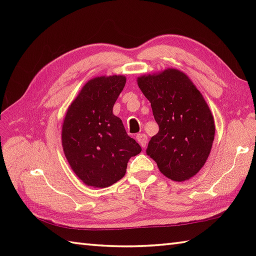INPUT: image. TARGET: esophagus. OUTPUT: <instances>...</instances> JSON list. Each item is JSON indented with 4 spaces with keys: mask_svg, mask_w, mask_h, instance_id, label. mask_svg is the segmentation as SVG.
Returning <instances> with one entry per match:
<instances>
[{
    "mask_svg": "<svg viewBox=\"0 0 256 256\" xmlns=\"http://www.w3.org/2000/svg\"><path fill=\"white\" fill-rule=\"evenodd\" d=\"M136 140H138V142L140 143V145L142 146V148H145L146 144H148V136H146V134H144V133L138 134Z\"/></svg>",
    "mask_w": 256,
    "mask_h": 256,
    "instance_id": "obj_1",
    "label": "esophagus"
}]
</instances>
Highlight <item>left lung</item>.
Instances as JSON below:
<instances>
[{
	"label": "left lung",
	"instance_id": "8db88e82",
	"mask_svg": "<svg viewBox=\"0 0 256 256\" xmlns=\"http://www.w3.org/2000/svg\"><path fill=\"white\" fill-rule=\"evenodd\" d=\"M138 84L160 126L146 154L172 180L184 182L194 176L208 158L216 132L202 94L176 69L143 76Z\"/></svg>",
	"mask_w": 256,
	"mask_h": 256
}]
</instances>
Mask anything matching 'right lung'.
Here are the masks:
<instances>
[{"instance_id":"right-lung-1","label":"right lung","mask_w":256,"mask_h":256,"mask_svg":"<svg viewBox=\"0 0 256 256\" xmlns=\"http://www.w3.org/2000/svg\"><path fill=\"white\" fill-rule=\"evenodd\" d=\"M125 82L123 76L88 81L64 118V155L76 175L88 186L106 188L116 184L125 175L130 158L142 150L112 112Z\"/></svg>"}]
</instances>
